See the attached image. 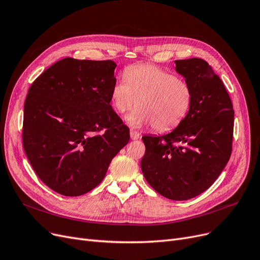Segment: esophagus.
<instances>
[{
  "label": "esophagus",
  "mask_w": 260,
  "mask_h": 260,
  "mask_svg": "<svg viewBox=\"0 0 260 260\" xmlns=\"http://www.w3.org/2000/svg\"><path fill=\"white\" fill-rule=\"evenodd\" d=\"M130 138H131V140H138V139H140V133L138 131L130 130Z\"/></svg>",
  "instance_id": "1"
}]
</instances>
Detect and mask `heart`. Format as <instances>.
Instances as JSON below:
<instances>
[{"instance_id": "b5f03b06", "label": "heart", "mask_w": 260, "mask_h": 260, "mask_svg": "<svg viewBox=\"0 0 260 260\" xmlns=\"http://www.w3.org/2000/svg\"><path fill=\"white\" fill-rule=\"evenodd\" d=\"M112 105L119 114L134 109L126 117L131 127L152 124L157 131H169L183 120L192 102L188 82L153 65H136L124 70L111 90Z\"/></svg>"}]
</instances>
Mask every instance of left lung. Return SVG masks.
Here are the masks:
<instances>
[{
    "instance_id": "8db88e82",
    "label": "left lung",
    "mask_w": 260,
    "mask_h": 260,
    "mask_svg": "<svg viewBox=\"0 0 260 260\" xmlns=\"http://www.w3.org/2000/svg\"><path fill=\"white\" fill-rule=\"evenodd\" d=\"M192 89L190 110L171 133L142 138L141 169L159 194L186 201L210 188L231 158L235 112L221 79L202 58L175 60Z\"/></svg>"
}]
</instances>
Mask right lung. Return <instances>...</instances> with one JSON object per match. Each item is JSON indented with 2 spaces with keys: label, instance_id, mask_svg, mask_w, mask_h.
Wrapping results in <instances>:
<instances>
[{
  "label": "right lung",
  "instance_id": "obj_1",
  "mask_svg": "<svg viewBox=\"0 0 260 260\" xmlns=\"http://www.w3.org/2000/svg\"><path fill=\"white\" fill-rule=\"evenodd\" d=\"M115 68L113 60L66 57L28 89L24 151L40 180L61 195L96 188L130 140L129 128L110 105Z\"/></svg>",
  "mask_w": 260,
  "mask_h": 260
}]
</instances>
